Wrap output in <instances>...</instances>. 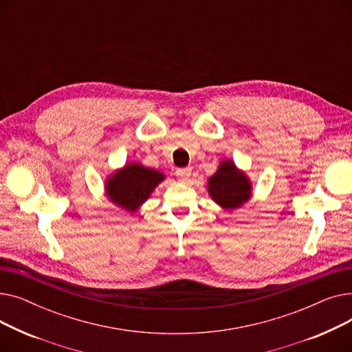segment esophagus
I'll return each mask as SVG.
<instances>
[{"label":"esophagus","mask_w":352,"mask_h":352,"mask_svg":"<svg viewBox=\"0 0 352 352\" xmlns=\"http://www.w3.org/2000/svg\"><path fill=\"white\" fill-rule=\"evenodd\" d=\"M191 168L190 166H187V168H178L177 170V175L182 179V181H187V179H190V177H191Z\"/></svg>","instance_id":"esophagus-1"}]
</instances>
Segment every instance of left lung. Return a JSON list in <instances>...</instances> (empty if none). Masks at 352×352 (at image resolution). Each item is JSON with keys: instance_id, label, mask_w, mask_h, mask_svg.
Returning <instances> with one entry per match:
<instances>
[{"instance_id": "obj_1", "label": "left lung", "mask_w": 352, "mask_h": 352, "mask_svg": "<svg viewBox=\"0 0 352 352\" xmlns=\"http://www.w3.org/2000/svg\"><path fill=\"white\" fill-rule=\"evenodd\" d=\"M207 191L218 207L231 211L243 207L252 197V182L232 160H223L208 178Z\"/></svg>"}]
</instances>
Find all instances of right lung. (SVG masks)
Returning a JSON list of instances; mask_svg holds the SVG:
<instances>
[{
	"mask_svg": "<svg viewBox=\"0 0 352 352\" xmlns=\"http://www.w3.org/2000/svg\"><path fill=\"white\" fill-rule=\"evenodd\" d=\"M165 179V174L144 166L140 162H125L104 181L105 197L128 212H137L155 188Z\"/></svg>",
	"mask_w": 352,
	"mask_h": 352,
	"instance_id": "add662e5",
	"label": "right lung"
}]
</instances>
